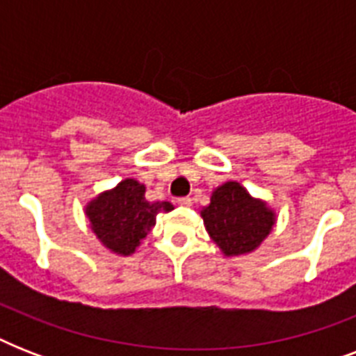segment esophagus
<instances>
[{
	"mask_svg": "<svg viewBox=\"0 0 356 356\" xmlns=\"http://www.w3.org/2000/svg\"><path fill=\"white\" fill-rule=\"evenodd\" d=\"M177 203L181 207H192V197H188V195L186 197H179Z\"/></svg>",
	"mask_w": 356,
	"mask_h": 356,
	"instance_id": "obj_1",
	"label": "esophagus"
}]
</instances>
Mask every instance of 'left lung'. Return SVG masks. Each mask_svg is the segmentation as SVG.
<instances>
[{
    "label": "left lung",
    "instance_id": "8db88e82",
    "mask_svg": "<svg viewBox=\"0 0 356 356\" xmlns=\"http://www.w3.org/2000/svg\"><path fill=\"white\" fill-rule=\"evenodd\" d=\"M201 216L212 240L229 257L259 248L275 223L273 212L234 181L214 190Z\"/></svg>",
    "mask_w": 356,
    "mask_h": 356
}]
</instances>
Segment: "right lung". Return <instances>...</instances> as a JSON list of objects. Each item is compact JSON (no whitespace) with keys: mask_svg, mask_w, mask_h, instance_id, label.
<instances>
[{"mask_svg":"<svg viewBox=\"0 0 356 356\" xmlns=\"http://www.w3.org/2000/svg\"><path fill=\"white\" fill-rule=\"evenodd\" d=\"M172 209L168 201H147L144 184L125 179L116 188L92 201L86 207V216L105 248L131 254L155 225L156 214Z\"/></svg>","mask_w":356,"mask_h":356,"instance_id":"right-lung-1","label":"right lung"}]
</instances>
